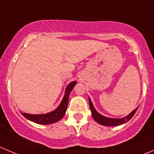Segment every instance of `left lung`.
Listing matches in <instances>:
<instances>
[{"mask_svg": "<svg viewBox=\"0 0 154 154\" xmlns=\"http://www.w3.org/2000/svg\"><path fill=\"white\" fill-rule=\"evenodd\" d=\"M89 104H90L92 116H93V118L94 119L95 121L101 125H104V126H109V127L119 126V125H121L125 124V123H126L127 122L129 121V120L134 116V114L136 113V110H137L138 107H136L135 110H133L131 113L128 114V116H126L124 117V118L116 119V118H110V117H106L104 116L101 115V114L99 113V112L96 111V110L95 109L94 106H93V103H92V101L90 97H89Z\"/></svg>", "mask_w": 154, "mask_h": 154, "instance_id": "obj_1", "label": "left lung"}]
</instances>
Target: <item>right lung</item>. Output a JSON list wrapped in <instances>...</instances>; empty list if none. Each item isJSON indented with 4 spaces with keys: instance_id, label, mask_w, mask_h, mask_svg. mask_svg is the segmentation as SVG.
<instances>
[{
    "instance_id": "1",
    "label": "right lung",
    "mask_w": 154,
    "mask_h": 154,
    "mask_svg": "<svg viewBox=\"0 0 154 154\" xmlns=\"http://www.w3.org/2000/svg\"><path fill=\"white\" fill-rule=\"evenodd\" d=\"M76 83V81H74V82H70L66 86L63 99L60 103L59 106L55 110L45 114H29L26 112H21V114L29 121L40 125H50L60 121L65 115L68 101H69V94Z\"/></svg>"
}]
</instances>
